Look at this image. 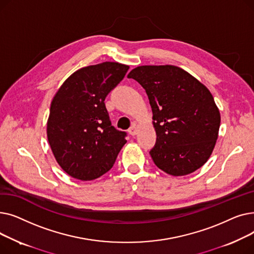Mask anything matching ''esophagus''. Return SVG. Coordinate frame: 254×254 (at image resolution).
Masks as SVG:
<instances>
[{"instance_id":"obj_1","label":"esophagus","mask_w":254,"mask_h":254,"mask_svg":"<svg viewBox=\"0 0 254 254\" xmlns=\"http://www.w3.org/2000/svg\"><path fill=\"white\" fill-rule=\"evenodd\" d=\"M128 134H129L130 136L137 135V134H138V127H137L136 125H132V126L129 127V129H128Z\"/></svg>"}]
</instances>
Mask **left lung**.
Returning a JSON list of instances; mask_svg holds the SVG:
<instances>
[{"label": "left lung", "mask_w": 254, "mask_h": 254, "mask_svg": "<svg viewBox=\"0 0 254 254\" xmlns=\"http://www.w3.org/2000/svg\"><path fill=\"white\" fill-rule=\"evenodd\" d=\"M147 93L156 142L150 155L157 168L184 176L201 168L218 137L220 114L209 89L175 65H141L131 70Z\"/></svg>", "instance_id": "left-lung-1"}]
</instances>
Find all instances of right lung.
<instances>
[{"mask_svg":"<svg viewBox=\"0 0 254 254\" xmlns=\"http://www.w3.org/2000/svg\"><path fill=\"white\" fill-rule=\"evenodd\" d=\"M128 65L105 62L73 73L53 98L47 123L51 150L62 169L75 179L93 180L108 172L127 143L116 129L105 99L122 81Z\"/></svg>","mask_w":254,"mask_h":254,"instance_id":"obj_1","label":"right lung"}]
</instances>
